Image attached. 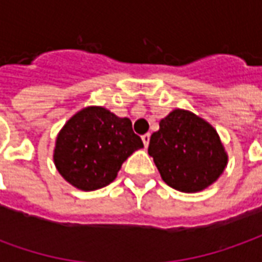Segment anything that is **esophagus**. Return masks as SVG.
<instances>
[{"label": "esophagus", "mask_w": 262, "mask_h": 262, "mask_svg": "<svg viewBox=\"0 0 262 262\" xmlns=\"http://www.w3.org/2000/svg\"><path fill=\"white\" fill-rule=\"evenodd\" d=\"M142 140H143V143H144V146L147 147L148 143H150V133H146V135H143Z\"/></svg>", "instance_id": "obj_1"}]
</instances>
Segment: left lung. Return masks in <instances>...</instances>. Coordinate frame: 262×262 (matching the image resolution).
<instances>
[{"label":"left lung","instance_id":"1","mask_svg":"<svg viewBox=\"0 0 262 262\" xmlns=\"http://www.w3.org/2000/svg\"><path fill=\"white\" fill-rule=\"evenodd\" d=\"M148 154L163 181L187 193L201 192L217 181L229 160L213 126L180 108L160 120V129L150 137Z\"/></svg>","mask_w":262,"mask_h":262}]
</instances>
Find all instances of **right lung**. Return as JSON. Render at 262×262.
<instances>
[{"label":"right lung","mask_w":262,"mask_h":262,"mask_svg":"<svg viewBox=\"0 0 262 262\" xmlns=\"http://www.w3.org/2000/svg\"><path fill=\"white\" fill-rule=\"evenodd\" d=\"M143 148L129 118L103 106H86L70 118L56 137L53 161L59 174L81 191L114 181L129 156Z\"/></svg>","instance_id":"right-lung-1"}]
</instances>
